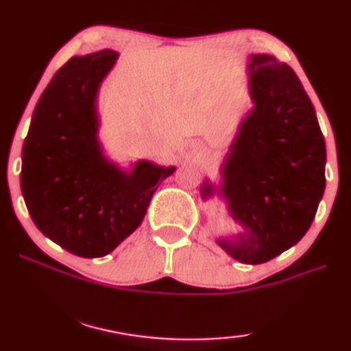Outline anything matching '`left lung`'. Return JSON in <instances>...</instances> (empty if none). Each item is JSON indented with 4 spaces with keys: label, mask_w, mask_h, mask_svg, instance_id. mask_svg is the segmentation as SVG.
I'll list each match as a JSON object with an SVG mask.
<instances>
[{
    "label": "left lung",
    "mask_w": 351,
    "mask_h": 351,
    "mask_svg": "<svg viewBox=\"0 0 351 351\" xmlns=\"http://www.w3.org/2000/svg\"><path fill=\"white\" fill-rule=\"evenodd\" d=\"M254 108L239 127L222 165V182L206 180L202 197L217 193L245 234L217 243L237 261L261 265L306 234L326 189V143L315 108L292 67L252 54Z\"/></svg>",
    "instance_id": "obj_1"
}]
</instances>
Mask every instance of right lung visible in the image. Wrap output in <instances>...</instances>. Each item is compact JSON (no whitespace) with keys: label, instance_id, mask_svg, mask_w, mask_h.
Masks as SVG:
<instances>
[{"label":"right lung","instance_id":"1","mask_svg":"<svg viewBox=\"0 0 351 351\" xmlns=\"http://www.w3.org/2000/svg\"><path fill=\"white\" fill-rule=\"evenodd\" d=\"M116 59L112 49L71 58L36 103L22 148L21 190L32 221L82 258H101L127 239L176 171L149 161L122 171L103 154L97 97Z\"/></svg>","mask_w":351,"mask_h":351}]
</instances>
